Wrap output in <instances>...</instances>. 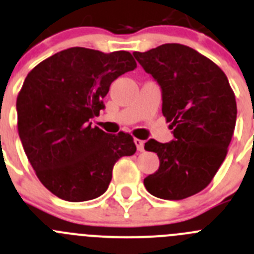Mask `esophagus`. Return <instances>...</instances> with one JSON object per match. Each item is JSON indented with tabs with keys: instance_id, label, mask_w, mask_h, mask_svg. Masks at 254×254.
I'll return each instance as SVG.
<instances>
[{
	"instance_id": "34e87169",
	"label": "esophagus",
	"mask_w": 254,
	"mask_h": 254,
	"mask_svg": "<svg viewBox=\"0 0 254 254\" xmlns=\"http://www.w3.org/2000/svg\"><path fill=\"white\" fill-rule=\"evenodd\" d=\"M134 143H135V145H136V149H138L139 152H143L144 140H141V139H134Z\"/></svg>"
}]
</instances>
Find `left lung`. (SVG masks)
<instances>
[{
	"label": "left lung",
	"mask_w": 254,
	"mask_h": 254,
	"mask_svg": "<svg viewBox=\"0 0 254 254\" xmlns=\"http://www.w3.org/2000/svg\"><path fill=\"white\" fill-rule=\"evenodd\" d=\"M132 54L161 86L162 114L175 136L145 143L144 149L158 155L159 168L144 186L155 197L184 200L202 191L227 157L237 122L234 92L214 62L186 45Z\"/></svg>",
	"instance_id": "8db88e82"
}]
</instances>
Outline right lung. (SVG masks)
Here are the masks:
<instances>
[{
    "instance_id": "obj_1",
    "label": "right lung",
    "mask_w": 254,
    "mask_h": 254,
    "mask_svg": "<svg viewBox=\"0 0 254 254\" xmlns=\"http://www.w3.org/2000/svg\"><path fill=\"white\" fill-rule=\"evenodd\" d=\"M135 68L125 50L74 47L29 72L16 101L17 130L31 167L53 195L70 202L99 197L114 164L136 152L130 134H107L90 123L105 107L113 81Z\"/></svg>"
}]
</instances>
